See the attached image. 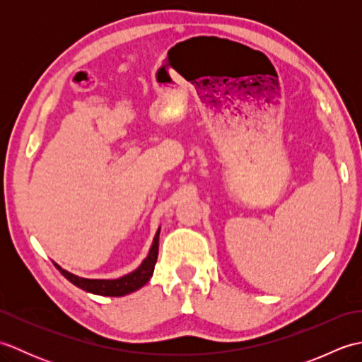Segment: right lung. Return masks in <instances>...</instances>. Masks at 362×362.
Returning <instances> with one entry per match:
<instances>
[{
    "mask_svg": "<svg viewBox=\"0 0 362 362\" xmlns=\"http://www.w3.org/2000/svg\"><path fill=\"white\" fill-rule=\"evenodd\" d=\"M158 236H160V228L157 230L156 238H153L152 247L149 250V255L146 257V259L141 263V266L135 269L134 272H130L121 279L117 280H88V279H81V276H76L70 272H66L65 269L56 264V267L60 271L66 280H70L74 286H78L83 291L91 292V294H98V296H107V297H121L130 294L136 289H140L144 286L146 283L151 280V276L153 274V267H156L157 263V257H158Z\"/></svg>",
    "mask_w": 362,
    "mask_h": 362,
    "instance_id": "1",
    "label": "right lung"
}]
</instances>
